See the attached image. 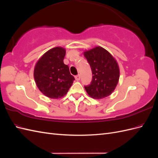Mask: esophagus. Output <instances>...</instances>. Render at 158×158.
I'll return each instance as SVG.
<instances>
[{
    "instance_id": "34e87169",
    "label": "esophagus",
    "mask_w": 158,
    "mask_h": 158,
    "mask_svg": "<svg viewBox=\"0 0 158 158\" xmlns=\"http://www.w3.org/2000/svg\"><path fill=\"white\" fill-rule=\"evenodd\" d=\"M75 79H76V81H79L80 79V74L76 75V76H75Z\"/></svg>"
}]
</instances>
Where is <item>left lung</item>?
Returning a JSON list of instances; mask_svg holds the SVG:
<instances>
[{
  "label": "left lung",
  "instance_id": "obj_1",
  "mask_svg": "<svg viewBox=\"0 0 158 158\" xmlns=\"http://www.w3.org/2000/svg\"><path fill=\"white\" fill-rule=\"evenodd\" d=\"M92 72V80L84 88L90 97L102 99L111 95L119 79V68L116 60L101 47L84 52Z\"/></svg>",
  "mask_w": 158,
  "mask_h": 158
}]
</instances>
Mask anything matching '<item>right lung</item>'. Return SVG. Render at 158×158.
Segmentation results:
<instances>
[{"label": "right lung", "instance_id": "right-lung-1", "mask_svg": "<svg viewBox=\"0 0 158 158\" xmlns=\"http://www.w3.org/2000/svg\"><path fill=\"white\" fill-rule=\"evenodd\" d=\"M65 54L63 47H55L47 51L35 64L33 76L36 85L47 97H63L75 80L69 66L64 64Z\"/></svg>", "mask_w": 158, "mask_h": 158}]
</instances>
